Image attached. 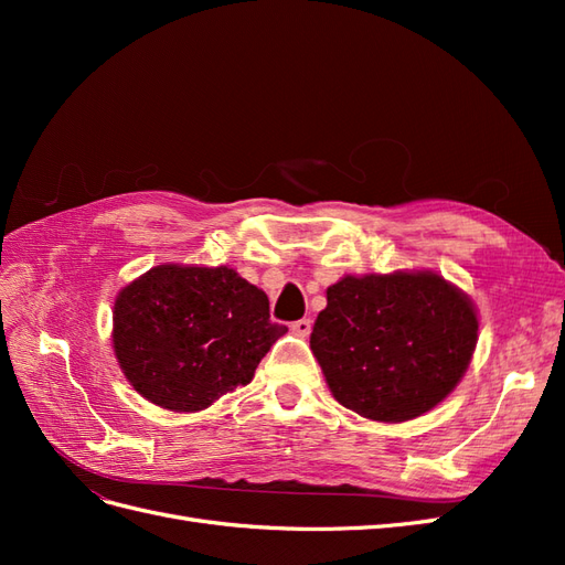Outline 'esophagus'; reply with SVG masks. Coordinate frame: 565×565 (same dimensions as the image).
<instances>
[{
    "instance_id": "34e87169",
    "label": "esophagus",
    "mask_w": 565,
    "mask_h": 565,
    "mask_svg": "<svg viewBox=\"0 0 565 565\" xmlns=\"http://www.w3.org/2000/svg\"><path fill=\"white\" fill-rule=\"evenodd\" d=\"M311 328H313V322L309 318H301V320L292 322V328H289V330H292L297 337H309Z\"/></svg>"
}]
</instances>
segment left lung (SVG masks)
<instances>
[{
	"instance_id": "8db88e82",
	"label": "left lung",
	"mask_w": 565,
	"mask_h": 565,
	"mask_svg": "<svg viewBox=\"0 0 565 565\" xmlns=\"http://www.w3.org/2000/svg\"><path fill=\"white\" fill-rule=\"evenodd\" d=\"M476 341L478 311L467 292L436 270H393L330 285L311 351L341 405L401 424L450 396Z\"/></svg>"
}]
</instances>
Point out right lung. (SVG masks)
Segmentation results:
<instances>
[{"label": "right lung", "mask_w": 565, "mask_h": 565, "mask_svg": "<svg viewBox=\"0 0 565 565\" xmlns=\"http://www.w3.org/2000/svg\"><path fill=\"white\" fill-rule=\"evenodd\" d=\"M285 332L270 322L264 289L228 266H152L119 289L113 309L127 382L172 413H200L249 384Z\"/></svg>", "instance_id": "1"}]
</instances>
